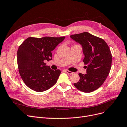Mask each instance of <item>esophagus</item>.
<instances>
[{"mask_svg": "<svg viewBox=\"0 0 127 127\" xmlns=\"http://www.w3.org/2000/svg\"><path fill=\"white\" fill-rule=\"evenodd\" d=\"M65 71L67 73H68V74H72V73H73V72L70 71H69V70H65Z\"/></svg>", "mask_w": 127, "mask_h": 127, "instance_id": "obj_1", "label": "esophagus"}]
</instances>
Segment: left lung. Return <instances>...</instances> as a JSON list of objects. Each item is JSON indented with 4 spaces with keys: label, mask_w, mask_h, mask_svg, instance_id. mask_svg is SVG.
<instances>
[{
    "label": "left lung",
    "mask_w": 127,
    "mask_h": 127,
    "mask_svg": "<svg viewBox=\"0 0 127 127\" xmlns=\"http://www.w3.org/2000/svg\"><path fill=\"white\" fill-rule=\"evenodd\" d=\"M70 37L79 43L84 55L83 62L87 73H79L80 80L74 87L85 93H90L102 85L111 69L112 56L105 40L88 32L74 34Z\"/></svg>",
    "instance_id": "1"
}]
</instances>
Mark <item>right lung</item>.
Returning <instances> with one entry per match:
<instances>
[{
	"label": "right lung",
	"mask_w": 127,
	"mask_h": 127,
	"mask_svg": "<svg viewBox=\"0 0 127 127\" xmlns=\"http://www.w3.org/2000/svg\"><path fill=\"white\" fill-rule=\"evenodd\" d=\"M64 38V36L30 37L19 46L17 52L19 72L29 88L43 92L56 83L60 70L51 69L44 62L52 59V52Z\"/></svg>",
	"instance_id": "obj_1"
}]
</instances>
